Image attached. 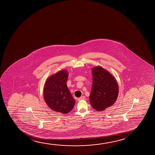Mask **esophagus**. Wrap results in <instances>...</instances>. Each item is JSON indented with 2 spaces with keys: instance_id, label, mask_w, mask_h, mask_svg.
<instances>
[{
  "instance_id": "esophagus-1",
  "label": "esophagus",
  "mask_w": 155,
  "mask_h": 155,
  "mask_svg": "<svg viewBox=\"0 0 155 155\" xmlns=\"http://www.w3.org/2000/svg\"><path fill=\"white\" fill-rule=\"evenodd\" d=\"M85 96H81V97L78 98V101H81V100H85Z\"/></svg>"
}]
</instances>
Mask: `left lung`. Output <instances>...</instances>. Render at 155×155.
I'll use <instances>...</instances> for the list:
<instances>
[{"label": "left lung", "mask_w": 155, "mask_h": 155, "mask_svg": "<svg viewBox=\"0 0 155 155\" xmlns=\"http://www.w3.org/2000/svg\"><path fill=\"white\" fill-rule=\"evenodd\" d=\"M92 74L89 101L93 108L102 111L116 102L119 93L118 85L112 74L100 66L92 69Z\"/></svg>", "instance_id": "left-lung-1"}]
</instances>
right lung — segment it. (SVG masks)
Segmentation results:
<instances>
[{"label":"right lung","mask_w":155,"mask_h":155,"mask_svg":"<svg viewBox=\"0 0 155 155\" xmlns=\"http://www.w3.org/2000/svg\"><path fill=\"white\" fill-rule=\"evenodd\" d=\"M68 77V71L60 70L47 79L43 89L44 99L48 106L62 114L72 110L76 102L67 85Z\"/></svg>","instance_id":"obj_1"}]
</instances>
